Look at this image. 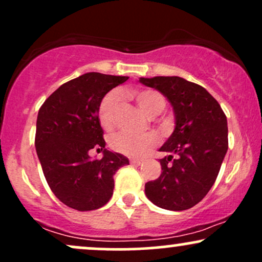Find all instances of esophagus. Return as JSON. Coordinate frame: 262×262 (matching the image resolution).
<instances>
[{
	"mask_svg": "<svg viewBox=\"0 0 262 262\" xmlns=\"http://www.w3.org/2000/svg\"><path fill=\"white\" fill-rule=\"evenodd\" d=\"M130 164L132 165H135V166H139V165L144 164L143 160H137V159H133V160H130Z\"/></svg>",
	"mask_w": 262,
	"mask_h": 262,
	"instance_id": "obj_1",
	"label": "esophagus"
}]
</instances>
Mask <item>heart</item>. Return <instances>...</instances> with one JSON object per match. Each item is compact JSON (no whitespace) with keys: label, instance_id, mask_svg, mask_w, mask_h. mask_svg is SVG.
Segmentation results:
<instances>
[{"label":"heart","instance_id":"b5f03b06","mask_svg":"<svg viewBox=\"0 0 262 262\" xmlns=\"http://www.w3.org/2000/svg\"><path fill=\"white\" fill-rule=\"evenodd\" d=\"M139 106L150 116H158L166 107V100L160 92L154 90H141L134 92ZM119 102V95L117 92H111L102 98L98 106V121L102 128L111 129L114 125V116H116L117 106ZM158 143L154 134H133L128 132H119L114 134L110 140V145L114 151L121 152L123 155L137 158L141 156L152 149Z\"/></svg>","mask_w":262,"mask_h":262}]
</instances>
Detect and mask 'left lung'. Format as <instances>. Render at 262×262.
<instances>
[{"label":"left lung","instance_id":"obj_1","mask_svg":"<svg viewBox=\"0 0 262 262\" xmlns=\"http://www.w3.org/2000/svg\"><path fill=\"white\" fill-rule=\"evenodd\" d=\"M160 91L175 112L176 127L160 151L161 175L145 183L155 206L185 210L196 206L214 185L228 150L227 117L221 104L202 86L179 76L140 77Z\"/></svg>","mask_w":262,"mask_h":262}]
</instances>
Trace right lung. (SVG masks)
Masks as SVG:
<instances>
[{
  "label": "right lung",
  "instance_id": "1",
  "mask_svg": "<svg viewBox=\"0 0 262 262\" xmlns=\"http://www.w3.org/2000/svg\"><path fill=\"white\" fill-rule=\"evenodd\" d=\"M128 80L87 73L54 91L38 112L35 149L53 193L70 208L93 210L113 194V175L129 165L125 156L107 150L98 106L107 92ZM91 149L103 151L91 159Z\"/></svg>",
  "mask_w": 262,
  "mask_h": 262
}]
</instances>
